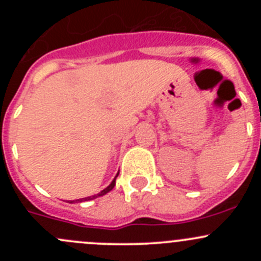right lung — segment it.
<instances>
[{
    "label": "right lung",
    "instance_id": "obj_1",
    "mask_svg": "<svg viewBox=\"0 0 261 261\" xmlns=\"http://www.w3.org/2000/svg\"><path fill=\"white\" fill-rule=\"evenodd\" d=\"M117 175H118V173H117ZM117 175H116V177H115V179L111 181V184H110V186L107 187V188H105L103 191H101V192H99V193L94 194V196H91V197H86V198H81V199H77V201H75V202H84V201H91V199H94V198H97V197L105 196V194H106V193H109L110 191H112V189H114V187H115V184H116V178H117ZM73 202H74V201H70L69 203H73Z\"/></svg>",
    "mask_w": 261,
    "mask_h": 261
}]
</instances>
